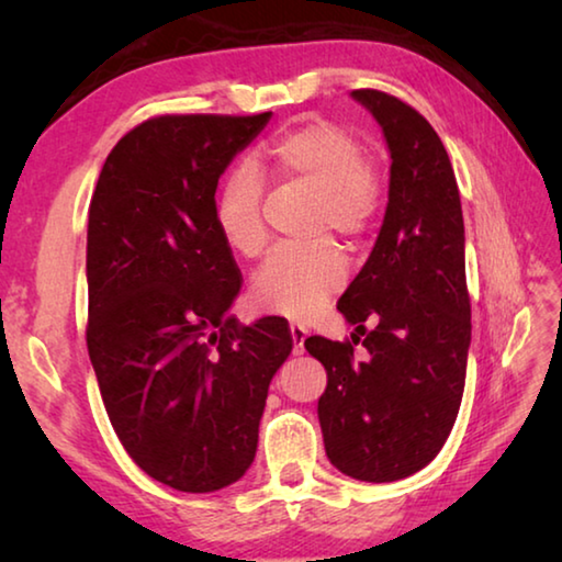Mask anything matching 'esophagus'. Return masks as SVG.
<instances>
[{
	"label": "esophagus",
	"mask_w": 562,
	"mask_h": 562,
	"mask_svg": "<svg viewBox=\"0 0 562 562\" xmlns=\"http://www.w3.org/2000/svg\"><path fill=\"white\" fill-rule=\"evenodd\" d=\"M290 335H292L294 355H302V351H304V339H307V329H304L302 325H290Z\"/></svg>",
	"instance_id": "obj_1"
}]
</instances>
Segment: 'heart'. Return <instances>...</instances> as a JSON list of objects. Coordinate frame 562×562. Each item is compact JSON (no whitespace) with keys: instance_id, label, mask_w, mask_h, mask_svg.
<instances>
[{"instance_id":"obj_1","label":"heart","mask_w":562,"mask_h":562,"mask_svg":"<svg viewBox=\"0 0 562 562\" xmlns=\"http://www.w3.org/2000/svg\"><path fill=\"white\" fill-rule=\"evenodd\" d=\"M258 169L274 186H304L315 201L304 233H337L349 243L364 237L382 211L384 190L372 156L355 131L315 119L270 138ZM268 190L252 168H235L215 193L213 221L223 243L243 258H258L268 245ZM347 282V262L331 240L278 247L252 278V302L288 319H312Z\"/></svg>"}]
</instances>
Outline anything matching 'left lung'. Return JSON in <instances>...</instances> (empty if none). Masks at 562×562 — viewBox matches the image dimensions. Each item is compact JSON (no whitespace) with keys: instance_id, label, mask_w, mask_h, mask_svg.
<instances>
[{"instance_id":"obj_1","label":"left lung","mask_w":562,"mask_h":562,"mask_svg":"<svg viewBox=\"0 0 562 562\" xmlns=\"http://www.w3.org/2000/svg\"><path fill=\"white\" fill-rule=\"evenodd\" d=\"M351 99L386 138L389 203L372 255L337 302L357 327L351 341L310 337L304 347L327 369L317 404L327 459L357 481L389 483L431 463L459 416L471 347L463 213L431 123L384 91ZM359 338L370 351L361 362Z\"/></svg>"}]
</instances>
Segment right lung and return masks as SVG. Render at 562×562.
I'll list each match as a JSON object with an SVG mask.
<instances>
[{"label":"right lung","mask_w":562,"mask_h":562,"mask_svg":"<svg viewBox=\"0 0 562 562\" xmlns=\"http://www.w3.org/2000/svg\"><path fill=\"white\" fill-rule=\"evenodd\" d=\"M272 113L158 116L128 131L89 205L87 345L113 431L186 493L231 486L258 451L282 317L231 315L240 270L213 221L217 180Z\"/></svg>","instance_id":"right-lung-1"}]
</instances>
